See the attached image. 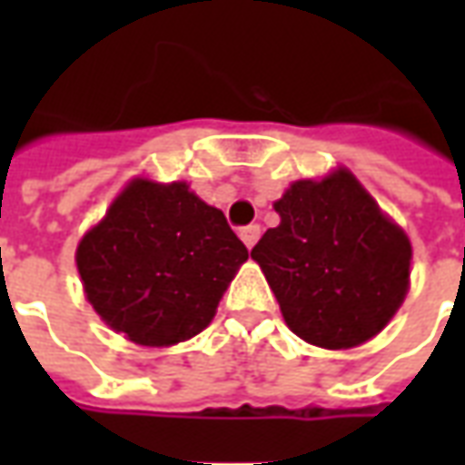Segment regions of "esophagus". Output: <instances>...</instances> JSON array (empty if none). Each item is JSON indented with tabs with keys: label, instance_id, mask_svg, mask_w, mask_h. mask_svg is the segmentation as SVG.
I'll return each instance as SVG.
<instances>
[{
	"label": "esophagus",
	"instance_id": "1",
	"mask_svg": "<svg viewBox=\"0 0 465 465\" xmlns=\"http://www.w3.org/2000/svg\"><path fill=\"white\" fill-rule=\"evenodd\" d=\"M239 236H242V242L252 249L253 243L259 242V236H262V226H259V223H249V226H243L242 232H239Z\"/></svg>",
	"mask_w": 465,
	"mask_h": 465
}]
</instances>
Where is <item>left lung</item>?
<instances>
[{
	"mask_svg": "<svg viewBox=\"0 0 465 465\" xmlns=\"http://www.w3.org/2000/svg\"><path fill=\"white\" fill-rule=\"evenodd\" d=\"M282 216L252 249L283 322L322 349H353L393 319L409 292L411 242L349 169L293 182Z\"/></svg>",
	"mask_w": 465,
	"mask_h": 465,
	"instance_id": "1",
	"label": "left lung"
}]
</instances>
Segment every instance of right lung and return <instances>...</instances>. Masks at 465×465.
I'll return each instance as SVG.
<instances>
[{
  "label": "right lung",
  "mask_w": 465,
  "mask_h": 465,
  "mask_svg": "<svg viewBox=\"0 0 465 465\" xmlns=\"http://www.w3.org/2000/svg\"><path fill=\"white\" fill-rule=\"evenodd\" d=\"M246 259L219 209L183 182L149 179H134L76 246L89 303L142 346H173L203 331Z\"/></svg>",
  "instance_id": "add662e5"
}]
</instances>
